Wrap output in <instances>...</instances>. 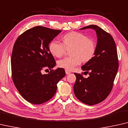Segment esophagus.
Wrapping results in <instances>:
<instances>
[{"instance_id":"esophagus-1","label":"esophagus","mask_w":128,"mask_h":128,"mask_svg":"<svg viewBox=\"0 0 128 128\" xmlns=\"http://www.w3.org/2000/svg\"><path fill=\"white\" fill-rule=\"evenodd\" d=\"M66 75H68V74H70V70H66Z\"/></svg>"}]
</instances>
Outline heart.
Wrapping results in <instances>:
<instances>
[{
    "label": "heart",
    "mask_w": 128,
    "mask_h": 128,
    "mask_svg": "<svg viewBox=\"0 0 128 128\" xmlns=\"http://www.w3.org/2000/svg\"><path fill=\"white\" fill-rule=\"evenodd\" d=\"M63 44L53 40L49 45V50L53 56L61 58L66 52V49H70L71 56L61 59L58 65L66 70H72L81 64L82 61L87 62L92 59L96 51V44L94 40L85 34L79 32H72L65 34L62 37Z\"/></svg>",
    "instance_id": "heart-1"
}]
</instances>
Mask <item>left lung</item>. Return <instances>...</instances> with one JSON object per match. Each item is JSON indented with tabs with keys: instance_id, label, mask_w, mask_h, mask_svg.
Instances as JSON below:
<instances>
[{
	"instance_id": "1",
	"label": "left lung",
	"mask_w": 128,
	"mask_h": 128,
	"mask_svg": "<svg viewBox=\"0 0 128 128\" xmlns=\"http://www.w3.org/2000/svg\"><path fill=\"white\" fill-rule=\"evenodd\" d=\"M86 28L96 32V51L92 59L82 66L88 77L74 73L76 79L74 91L78 100L91 106L102 102L109 95L118 69V59L115 41L109 33L94 24L80 29Z\"/></svg>"
}]
</instances>
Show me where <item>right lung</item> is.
I'll return each mask as SVG.
<instances>
[{"label":"right lung","mask_w":128,"mask_h":128,"mask_svg":"<svg viewBox=\"0 0 128 128\" xmlns=\"http://www.w3.org/2000/svg\"><path fill=\"white\" fill-rule=\"evenodd\" d=\"M61 32L36 26L19 36L14 45L11 60L13 82L23 98L32 104L50 100L56 92L57 84L66 75L63 68L52 70L56 62L49 48ZM43 70L48 73L43 74Z\"/></svg>","instance_id":"right-lung-1"}]
</instances>
